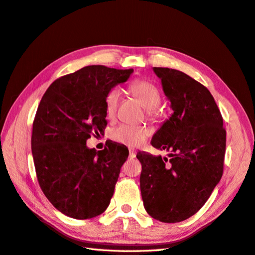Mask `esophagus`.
<instances>
[{"instance_id":"obj_1","label":"esophagus","mask_w":255,"mask_h":255,"mask_svg":"<svg viewBox=\"0 0 255 255\" xmlns=\"http://www.w3.org/2000/svg\"><path fill=\"white\" fill-rule=\"evenodd\" d=\"M134 157H135V153H134V151L130 150V151H129V158L131 159V158H134Z\"/></svg>"}]
</instances>
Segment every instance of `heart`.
Here are the masks:
<instances>
[{
    "label": "heart",
    "mask_w": 255,
    "mask_h": 255,
    "mask_svg": "<svg viewBox=\"0 0 255 255\" xmlns=\"http://www.w3.org/2000/svg\"><path fill=\"white\" fill-rule=\"evenodd\" d=\"M128 90L130 94L139 100L141 104L146 109V115L150 120L157 117V108L161 104V93L156 86L146 80H135L129 85ZM121 101V91L113 88L106 93L104 99L105 111L110 118L114 117ZM149 129L143 126L120 125L112 130L111 138L118 143L125 144L130 147H138L143 144L149 137Z\"/></svg>",
    "instance_id": "heart-1"
}]
</instances>
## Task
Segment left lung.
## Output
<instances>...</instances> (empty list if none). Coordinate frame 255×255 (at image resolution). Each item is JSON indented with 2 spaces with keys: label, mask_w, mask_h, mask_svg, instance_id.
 I'll return each instance as SVG.
<instances>
[{
  "label": "left lung",
  "mask_w": 255,
  "mask_h": 255,
  "mask_svg": "<svg viewBox=\"0 0 255 255\" xmlns=\"http://www.w3.org/2000/svg\"><path fill=\"white\" fill-rule=\"evenodd\" d=\"M174 111L152 138L169 158L138 153L140 189L147 214L163 223L194 215L223 176L226 130L208 88L179 70L153 67Z\"/></svg>",
  "instance_id": "left-lung-1"
}]
</instances>
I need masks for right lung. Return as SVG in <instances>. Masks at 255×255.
<instances>
[{
    "instance_id": "add662e5",
    "label": "right lung",
    "mask_w": 255,
    "mask_h": 255,
    "mask_svg": "<svg viewBox=\"0 0 255 255\" xmlns=\"http://www.w3.org/2000/svg\"><path fill=\"white\" fill-rule=\"evenodd\" d=\"M132 73L86 66L56 79L40 101L31 135L35 173L47 200L66 216L88 220L108 209L129 152L113 142L89 149L87 140L108 125L106 93Z\"/></svg>"
}]
</instances>
